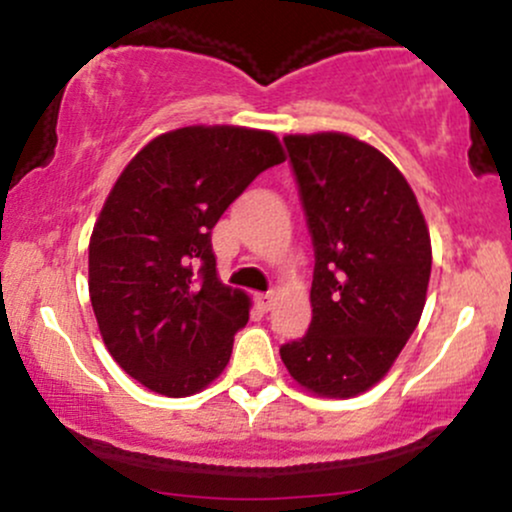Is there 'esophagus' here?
Instances as JSON below:
<instances>
[{
  "instance_id": "34e87169",
  "label": "esophagus",
  "mask_w": 512,
  "mask_h": 512,
  "mask_svg": "<svg viewBox=\"0 0 512 512\" xmlns=\"http://www.w3.org/2000/svg\"><path fill=\"white\" fill-rule=\"evenodd\" d=\"M255 301L264 310V313H267V310H272L274 305H276V293H272V291H269V293H257Z\"/></svg>"
}]
</instances>
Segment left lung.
<instances>
[{
  "instance_id": "left-lung-1",
  "label": "left lung",
  "mask_w": 512,
  "mask_h": 512,
  "mask_svg": "<svg viewBox=\"0 0 512 512\" xmlns=\"http://www.w3.org/2000/svg\"><path fill=\"white\" fill-rule=\"evenodd\" d=\"M315 248L313 322L279 349L298 385L349 399L385 378L419 325L431 236L383 151L344 132L286 134Z\"/></svg>"
}]
</instances>
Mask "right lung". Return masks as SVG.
Returning a JSON list of instances; mask_svg holds the SVG:
<instances>
[{"label":"right lung","mask_w":512,"mask_h":512,"mask_svg":"<svg viewBox=\"0 0 512 512\" xmlns=\"http://www.w3.org/2000/svg\"><path fill=\"white\" fill-rule=\"evenodd\" d=\"M281 161L267 129L192 125L158 134L115 180L88 243V293L110 356L151 392L197 395L226 368L250 296L221 284L211 228Z\"/></svg>","instance_id":"1"}]
</instances>
